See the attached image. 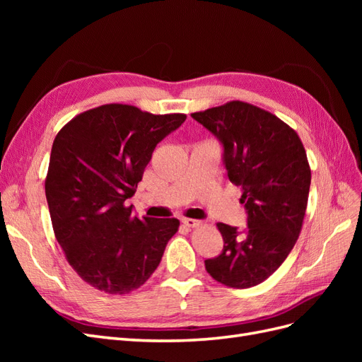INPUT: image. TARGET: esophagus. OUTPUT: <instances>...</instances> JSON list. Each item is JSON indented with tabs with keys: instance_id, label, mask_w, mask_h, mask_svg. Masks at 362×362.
<instances>
[{
	"instance_id": "esophagus-1",
	"label": "esophagus",
	"mask_w": 362,
	"mask_h": 362,
	"mask_svg": "<svg viewBox=\"0 0 362 362\" xmlns=\"http://www.w3.org/2000/svg\"><path fill=\"white\" fill-rule=\"evenodd\" d=\"M182 223H184V226H187V228H196V226H199L202 222L196 221V218L185 217V218H182Z\"/></svg>"
}]
</instances>
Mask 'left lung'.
<instances>
[{
  "instance_id": "8db88e82",
  "label": "left lung",
  "mask_w": 362,
  "mask_h": 362,
  "mask_svg": "<svg viewBox=\"0 0 362 362\" xmlns=\"http://www.w3.org/2000/svg\"><path fill=\"white\" fill-rule=\"evenodd\" d=\"M192 117L221 141L228 178L243 189L247 223L242 231L217 223L223 249L205 269L228 287L258 286L286 261L302 229L311 184L305 148L287 124L247 103Z\"/></svg>"
}]
</instances>
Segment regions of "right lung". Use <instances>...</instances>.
<instances>
[{"mask_svg": "<svg viewBox=\"0 0 362 362\" xmlns=\"http://www.w3.org/2000/svg\"><path fill=\"white\" fill-rule=\"evenodd\" d=\"M185 117L107 104L74 117L56 136L45 181L54 234L72 269L92 287L127 294L158 267L180 221H140L125 201L156 146Z\"/></svg>", "mask_w": 362, "mask_h": 362, "instance_id": "add662e5", "label": "right lung"}]
</instances>
